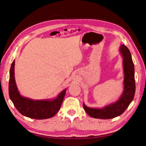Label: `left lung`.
<instances>
[{"instance_id":"left-lung-1","label":"left lung","mask_w":146,"mask_h":146,"mask_svg":"<svg viewBox=\"0 0 146 146\" xmlns=\"http://www.w3.org/2000/svg\"><path fill=\"white\" fill-rule=\"evenodd\" d=\"M123 58V91L117 101L110 104L104 108H96L88 107L83 103V108L91 117L98 119H108L121 115L125 111L133 100L135 93V68L131 53L125 45H121L119 48Z\"/></svg>"}]
</instances>
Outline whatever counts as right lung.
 Wrapping results in <instances>:
<instances>
[{
	"mask_svg": "<svg viewBox=\"0 0 146 146\" xmlns=\"http://www.w3.org/2000/svg\"><path fill=\"white\" fill-rule=\"evenodd\" d=\"M14 60L10 70L9 96L15 107L23 115L32 119H44L52 117L58 112L63 103L66 89L61 91L55 99L33 100L22 96L17 89L15 78Z\"/></svg>",
	"mask_w": 146,
	"mask_h": 146,
	"instance_id": "add662e5",
	"label": "right lung"
}]
</instances>
